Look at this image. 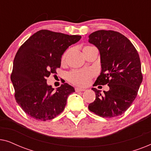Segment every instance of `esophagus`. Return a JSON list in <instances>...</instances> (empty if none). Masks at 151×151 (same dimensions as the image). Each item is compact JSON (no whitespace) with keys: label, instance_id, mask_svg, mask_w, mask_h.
<instances>
[{"label":"esophagus","instance_id":"obj_1","mask_svg":"<svg viewBox=\"0 0 151 151\" xmlns=\"http://www.w3.org/2000/svg\"><path fill=\"white\" fill-rule=\"evenodd\" d=\"M75 91L76 92H80V91H84L85 89H84V88H76Z\"/></svg>","mask_w":151,"mask_h":151}]
</instances>
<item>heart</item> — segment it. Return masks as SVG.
<instances>
[{
	"instance_id": "b5f03b06",
	"label": "heart",
	"mask_w": 151,
	"mask_h": 151,
	"mask_svg": "<svg viewBox=\"0 0 151 151\" xmlns=\"http://www.w3.org/2000/svg\"><path fill=\"white\" fill-rule=\"evenodd\" d=\"M70 50H67L64 53L61 58L62 63H65L67 60L68 55L69 54ZM94 73L93 71L91 69H82L75 70L68 74V80L73 84L80 86H85L89 83L90 80L91 79Z\"/></svg>"
}]
</instances>
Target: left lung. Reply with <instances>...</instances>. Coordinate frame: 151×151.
<instances>
[{
    "instance_id": "obj_1",
    "label": "left lung",
    "mask_w": 151,
    "mask_h": 151,
    "mask_svg": "<svg viewBox=\"0 0 151 151\" xmlns=\"http://www.w3.org/2000/svg\"><path fill=\"white\" fill-rule=\"evenodd\" d=\"M88 42L98 49L100 54V75L95 86L108 84L109 90L96 88V100L88 109L102 117L123 114L137 95L143 79L141 63L137 50L127 37L111 30H99L88 36Z\"/></svg>"
}]
</instances>
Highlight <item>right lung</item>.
<instances>
[{"instance_id": "obj_1", "label": "right lung", "mask_w": 151, "mask_h": 151, "mask_svg": "<svg viewBox=\"0 0 151 151\" xmlns=\"http://www.w3.org/2000/svg\"><path fill=\"white\" fill-rule=\"evenodd\" d=\"M81 36L40 30L29 37L16 53L11 74L16 102L36 120L52 119L63 112L68 96L75 92L67 83L56 91L47 83L51 73L60 67L61 58Z\"/></svg>"}]
</instances>
